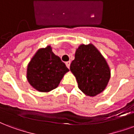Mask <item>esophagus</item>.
I'll list each match as a JSON object with an SVG mask.
<instances>
[{"label":"esophagus","instance_id":"esophagus-1","mask_svg":"<svg viewBox=\"0 0 134 134\" xmlns=\"http://www.w3.org/2000/svg\"><path fill=\"white\" fill-rule=\"evenodd\" d=\"M70 61H68V62H66L65 63V65H66V66H67L68 68H69V67H70Z\"/></svg>","mask_w":134,"mask_h":134}]
</instances>
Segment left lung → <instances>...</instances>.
<instances>
[{"label": "left lung", "mask_w": 134, "mask_h": 134, "mask_svg": "<svg viewBox=\"0 0 134 134\" xmlns=\"http://www.w3.org/2000/svg\"><path fill=\"white\" fill-rule=\"evenodd\" d=\"M70 71L86 96H96L105 89L111 71L100 52L92 43L81 44L76 48Z\"/></svg>", "instance_id": "left-lung-1"}]
</instances>
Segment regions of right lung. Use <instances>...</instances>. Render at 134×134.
<instances>
[{
    "mask_svg": "<svg viewBox=\"0 0 134 134\" xmlns=\"http://www.w3.org/2000/svg\"><path fill=\"white\" fill-rule=\"evenodd\" d=\"M69 70L48 45L36 51L26 69V79L31 86L39 92L48 93L60 84Z\"/></svg>",
    "mask_w": 134,
    "mask_h": 134,
    "instance_id": "right-lung-1",
    "label": "right lung"
}]
</instances>
